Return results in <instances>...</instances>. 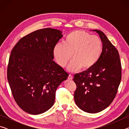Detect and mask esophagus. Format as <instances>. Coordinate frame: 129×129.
<instances>
[{
  "label": "esophagus",
  "mask_w": 129,
  "mask_h": 129,
  "mask_svg": "<svg viewBox=\"0 0 129 129\" xmlns=\"http://www.w3.org/2000/svg\"><path fill=\"white\" fill-rule=\"evenodd\" d=\"M68 80H72L73 79L72 76L71 75H69L68 76Z\"/></svg>",
  "instance_id": "1"
}]
</instances>
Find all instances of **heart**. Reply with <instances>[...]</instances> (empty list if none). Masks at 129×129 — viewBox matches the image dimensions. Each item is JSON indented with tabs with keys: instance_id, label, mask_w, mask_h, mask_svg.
Wrapping results in <instances>:
<instances>
[{
	"instance_id": "1",
	"label": "heart",
	"mask_w": 129,
	"mask_h": 129,
	"mask_svg": "<svg viewBox=\"0 0 129 129\" xmlns=\"http://www.w3.org/2000/svg\"><path fill=\"white\" fill-rule=\"evenodd\" d=\"M102 51L103 44L99 37L78 30L68 35L62 44H56L53 54L57 64L62 68L72 57L68 70L74 72L81 68L86 71L93 67L99 61Z\"/></svg>"
}]
</instances>
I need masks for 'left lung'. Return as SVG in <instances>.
Masks as SVG:
<instances>
[{"instance_id": "8db88e82", "label": "left lung", "mask_w": 129, "mask_h": 129, "mask_svg": "<svg viewBox=\"0 0 129 129\" xmlns=\"http://www.w3.org/2000/svg\"><path fill=\"white\" fill-rule=\"evenodd\" d=\"M92 30L99 35L103 51L94 66L74 76L77 85L74 99L82 110L97 113L110 105L116 95L121 80V64L118 52L104 32Z\"/></svg>"}]
</instances>
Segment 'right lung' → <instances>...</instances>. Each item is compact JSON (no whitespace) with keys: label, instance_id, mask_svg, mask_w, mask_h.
<instances>
[{"label":"right lung","instance_id":"obj_1","mask_svg":"<svg viewBox=\"0 0 129 129\" xmlns=\"http://www.w3.org/2000/svg\"><path fill=\"white\" fill-rule=\"evenodd\" d=\"M62 36L58 29L37 30L21 38L12 50L7 80L15 101L29 114L49 110L57 88L69 76L53 61V48Z\"/></svg>","mask_w":129,"mask_h":129}]
</instances>
